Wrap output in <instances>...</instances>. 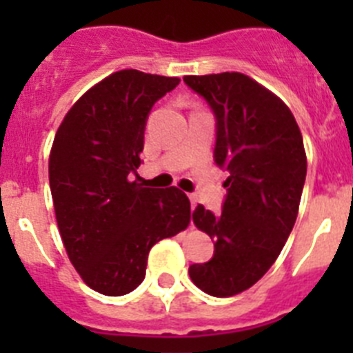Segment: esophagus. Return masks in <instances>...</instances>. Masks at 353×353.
Returning <instances> with one entry per match:
<instances>
[{
    "label": "esophagus",
    "instance_id": "1",
    "mask_svg": "<svg viewBox=\"0 0 353 353\" xmlns=\"http://www.w3.org/2000/svg\"><path fill=\"white\" fill-rule=\"evenodd\" d=\"M189 198H191V208H192V210H194V208H196V203H198V199H196V196H189Z\"/></svg>",
    "mask_w": 353,
    "mask_h": 353
}]
</instances>
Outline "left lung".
Here are the masks:
<instances>
[{
	"mask_svg": "<svg viewBox=\"0 0 353 353\" xmlns=\"http://www.w3.org/2000/svg\"><path fill=\"white\" fill-rule=\"evenodd\" d=\"M215 118L214 161L230 176L215 215L203 205L192 221L215 240L214 256L189 267L199 290L232 297L272 267L297 219L305 182L304 143L281 99L240 72L185 76Z\"/></svg>",
	"mask_w": 353,
	"mask_h": 353,
	"instance_id": "1",
	"label": "left lung"
}]
</instances>
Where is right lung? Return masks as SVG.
I'll use <instances>...</instances> for the list:
<instances>
[{
    "label": "right lung",
    "mask_w": 353,
    "mask_h": 353,
    "mask_svg": "<svg viewBox=\"0 0 353 353\" xmlns=\"http://www.w3.org/2000/svg\"><path fill=\"white\" fill-rule=\"evenodd\" d=\"M179 83L132 68L114 72L72 105L54 136L49 183L61 240L83 281L102 295L138 288L150 249L191 221L185 192L132 180L150 111Z\"/></svg>",
    "instance_id": "1"
}]
</instances>
